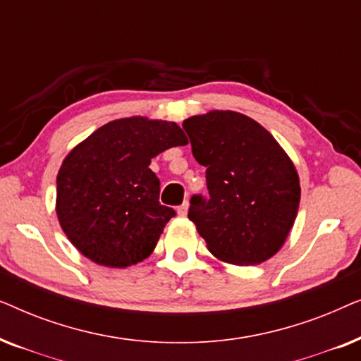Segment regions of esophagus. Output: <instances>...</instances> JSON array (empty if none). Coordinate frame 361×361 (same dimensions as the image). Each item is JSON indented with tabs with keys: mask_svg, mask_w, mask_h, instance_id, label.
Instances as JSON below:
<instances>
[{
	"mask_svg": "<svg viewBox=\"0 0 361 361\" xmlns=\"http://www.w3.org/2000/svg\"><path fill=\"white\" fill-rule=\"evenodd\" d=\"M187 210H189V200H185L184 204L177 207V214H179L180 216H185L187 215Z\"/></svg>",
	"mask_w": 361,
	"mask_h": 361,
	"instance_id": "obj_1",
	"label": "esophagus"
}]
</instances>
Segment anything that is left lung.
I'll use <instances>...</instances> for the list:
<instances>
[{
    "instance_id": "left-lung-1",
    "label": "left lung",
    "mask_w": 361,
    "mask_h": 361,
    "mask_svg": "<svg viewBox=\"0 0 361 361\" xmlns=\"http://www.w3.org/2000/svg\"><path fill=\"white\" fill-rule=\"evenodd\" d=\"M205 166L209 197L192 195L189 219L216 258L253 266L281 250L300 200L298 171L259 123L214 110L182 123Z\"/></svg>"
}]
</instances>
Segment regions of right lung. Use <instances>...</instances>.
<instances>
[{
	"mask_svg": "<svg viewBox=\"0 0 361 361\" xmlns=\"http://www.w3.org/2000/svg\"><path fill=\"white\" fill-rule=\"evenodd\" d=\"M187 145L176 123L123 118L77 145L57 174V219L72 245L93 263L126 268L156 248L174 209L161 205L151 159Z\"/></svg>",
	"mask_w": 361,
	"mask_h": 361,
	"instance_id": "right-lung-1",
	"label": "right lung"
}]
</instances>
